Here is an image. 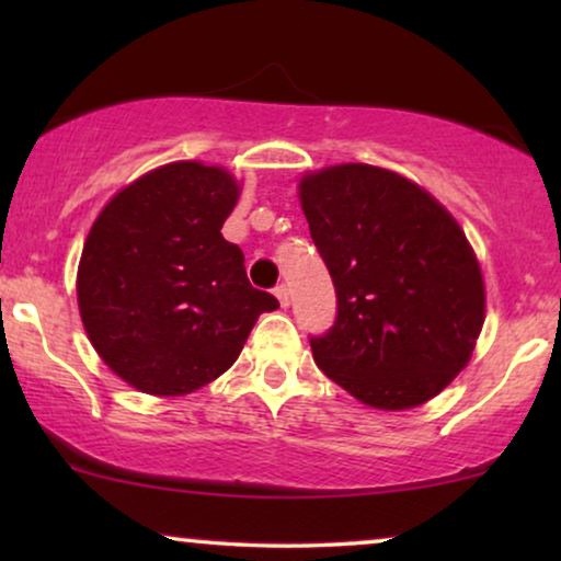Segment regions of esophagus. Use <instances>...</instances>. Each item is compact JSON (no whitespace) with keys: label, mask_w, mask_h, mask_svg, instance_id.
I'll return each instance as SVG.
<instances>
[{"label":"esophagus","mask_w":561,"mask_h":561,"mask_svg":"<svg viewBox=\"0 0 561 561\" xmlns=\"http://www.w3.org/2000/svg\"><path fill=\"white\" fill-rule=\"evenodd\" d=\"M275 298H278V304L283 306V309H288V306H290V290H288L286 283L275 286Z\"/></svg>","instance_id":"1"}]
</instances>
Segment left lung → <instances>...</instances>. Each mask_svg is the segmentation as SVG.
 I'll return each mask as SVG.
<instances>
[{
    "label": "left lung",
    "instance_id": "8db88e82",
    "mask_svg": "<svg viewBox=\"0 0 561 561\" xmlns=\"http://www.w3.org/2000/svg\"><path fill=\"white\" fill-rule=\"evenodd\" d=\"M301 209L332 275L336 319L313 363L382 411L426 403L470 363L485 286L462 227L403 175L344 163L304 175Z\"/></svg>",
    "mask_w": 561,
    "mask_h": 561
}]
</instances>
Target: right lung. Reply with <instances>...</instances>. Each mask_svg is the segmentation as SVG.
Listing matches in <instances>:
<instances>
[{"instance_id":"1","label":"right lung","mask_w":561,"mask_h":561,"mask_svg":"<svg viewBox=\"0 0 561 561\" xmlns=\"http://www.w3.org/2000/svg\"><path fill=\"white\" fill-rule=\"evenodd\" d=\"M240 186L181 160L122 188L83 242L79 311L99 357L150 396H183L229 370L278 298L250 286L221 237Z\"/></svg>"}]
</instances>
